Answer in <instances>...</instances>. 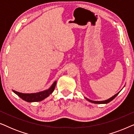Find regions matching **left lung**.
<instances>
[{"label": "left lung", "mask_w": 134, "mask_h": 134, "mask_svg": "<svg viewBox=\"0 0 134 134\" xmlns=\"http://www.w3.org/2000/svg\"><path fill=\"white\" fill-rule=\"evenodd\" d=\"M119 93H120V92H118V93H116V94L114 95V96L111 97V98L109 99L105 100H103V101H94V100H90V99H87V98H86V99H87L88 100V101L92 102V103H94V104H107V103H109V102H110V101H111V100H112L113 99H115V98H116L117 95L119 94Z\"/></svg>", "instance_id": "left-lung-1"}]
</instances>
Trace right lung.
Segmentation results:
<instances>
[{"label": "right lung", "instance_id": "add662e5", "mask_svg": "<svg viewBox=\"0 0 134 134\" xmlns=\"http://www.w3.org/2000/svg\"><path fill=\"white\" fill-rule=\"evenodd\" d=\"M57 81H55L51 87L47 90H45L41 92H39L37 93H30V94H25V93H21L18 91H16L14 90H13V91L18 95V96L20 97L23 100H25V101L31 102H38L41 101V100H43L44 99L46 98L47 97L49 96L53 91H54L55 87Z\"/></svg>", "mask_w": 134, "mask_h": 134}]
</instances>
